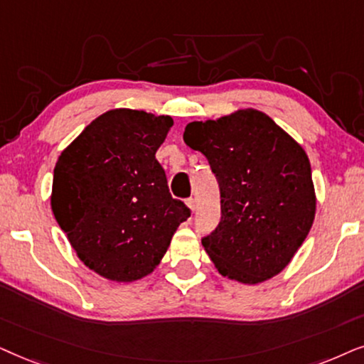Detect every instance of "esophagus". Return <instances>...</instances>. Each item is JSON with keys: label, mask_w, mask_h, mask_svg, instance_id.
<instances>
[{"label": "esophagus", "mask_w": 364, "mask_h": 364, "mask_svg": "<svg viewBox=\"0 0 364 364\" xmlns=\"http://www.w3.org/2000/svg\"><path fill=\"white\" fill-rule=\"evenodd\" d=\"M186 205H188V206H190V210H191L193 213H195V211H196V201H195V198H190V200H188V201H186Z\"/></svg>", "instance_id": "obj_1"}]
</instances>
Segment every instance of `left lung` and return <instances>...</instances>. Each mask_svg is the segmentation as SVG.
Returning a JSON list of instances; mask_svg holds the SVG:
<instances>
[{
    "label": "left lung",
    "instance_id": "left-lung-1",
    "mask_svg": "<svg viewBox=\"0 0 364 364\" xmlns=\"http://www.w3.org/2000/svg\"><path fill=\"white\" fill-rule=\"evenodd\" d=\"M183 139L205 154L220 183L221 221L201 240L216 269L245 284L281 273L316 213L304 149L253 108L193 121Z\"/></svg>",
    "mask_w": 364,
    "mask_h": 364
}]
</instances>
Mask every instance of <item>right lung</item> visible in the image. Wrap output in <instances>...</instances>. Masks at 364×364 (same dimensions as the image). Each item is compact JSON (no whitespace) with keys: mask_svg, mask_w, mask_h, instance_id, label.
I'll list each match as a JSON object with an SVG mask.
<instances>
[{"mask_svg":"<svg viewBox=\"0 0 364 364\" xmlns=\"http://www.w3.org/2000/svg\"><path fill=\"white\" fill-rule=\"evenodd\" d=\"M171 126L169 116L109 109L58 158L53 215L77 258L106 279L129 283L151 273L191 215L169 195L154 156Z\"/></svg>","mask_w":364,"mask_h":364,"instance_id":"add662e5","label":"right lung"}]
</instances>
